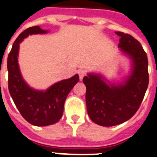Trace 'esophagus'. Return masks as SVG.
<instances>
[{
  "label": "esophagus",
  "mask_w": 157,
  "mask_h": 157,
  "mask_svg": "<svg viewBox=\"0 0 157 157\" xmlns=\"http://www.w3.org/2000/svg\"><path fill=\"white\" fill-rule=\"evenodd\" d=\"M77 73H78L79 77H80V80H82L83 77H84V75H85V71L83 70V69H79L77 71Z\"/></svg>",
  "instance_id": "1"
}]
</instances>
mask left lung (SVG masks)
<instances>
[{"label": "left lung", "instance_id": "1", "mask_svg": "<svg viewBox=\"0 0 157 157\" xmlns=\"http://www.w3.org/2000/svg\"><path fill=\"white\" fill-rule=\"evenodd\" d=\"M118 48L131 62L130 73L121 82L111 83L99 73H88L83 78L86 86V106L92 122L114 126L126 122L137 112L148 85V58L138 41L116 31Z\"/></svg>", "mask_w": 157, "mask_h": 157}]
</instances>
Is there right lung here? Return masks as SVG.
Here are the masks:
<instances>
[{
  "instance_id": "obj_1",
  "label": "right lung",
  "mask_w": 157,
  "mask_h": 157,
  "mask_svg": "<svg viewBox=\"0 0 157 157\" xmlns=\"http://www.w3.org/2000/svg\"><path fill=\"white\" fill-rule=\"evenodd\" d=\"M45 33L47 31L39 26L23 31L13 43L7 62L9 93L24 119L36 126H50L59 121L63 114L65 99L79 80L78 74H76L44 91L32 88L24 80L18 63L20 43L28 35Z\"/></svg>"
}]
</instances>
